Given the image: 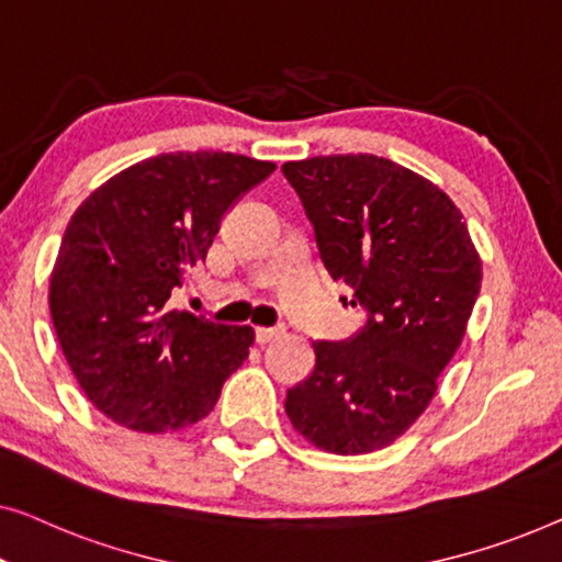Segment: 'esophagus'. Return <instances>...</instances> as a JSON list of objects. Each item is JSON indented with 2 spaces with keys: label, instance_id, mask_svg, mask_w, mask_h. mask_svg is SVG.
I'll list each match as a JSON object with an SVG mask.
<instances>
[{
  "label": "esophagus",
  "instance_id": "1",
  "mask_svg": "<svg viewBox=\"0 0 562 562\" xmlns=\"http://www.w3.org/2000/svg\"><path fill=\"white\" fill-rule=\"evenodd\" d=\"M255 336H257V344H259V346H265V344L274 341V338H278V336H282V328H267V326H259V328L255 330Z\"/></svg>",
  "mask_w": 562,
  "mask_h": 562
}]
</instances>
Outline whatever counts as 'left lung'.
Wrapping results in <instances>:
<instances>
[{
  "label": "left lung",
  "instance_id": "obj_1",
  "mask_svg": "<svg viewBox=\"0 0 562 562\" xmlns=\"http://www.w3.org/2000/svg\"><path fill=\"white\" fill-rule=\"evenodd\" d=\"M315 228L328 274L367 326L315 341L313 374L284 413L315 448L361 456L405 436L436 397L481 288V257L456 203L428 178L376 155L282 165Z\"/></svg>",
  "mask_w": 562,
  "mask_h": 562
}]
</instances>
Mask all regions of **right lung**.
Segmentation results:
<instances>
[{
  "mask_svg": "<svg viewBox=\"0 0 562 562\" xmlns=\"http://www.w3.org/2000/svg\"><path fill=\"white\" fill-rule=\"evenodd\" d=\"M278 168L234 153L134 162L78 205L50 272V315L93 407L134 432L191 428L255 344L251 326L170 311L221 218Z\"/></svg>",
  "mask_w": 562,
  "mask_h": 562,
  "instance_id": "1",
  "label": "right lung"
}]
</instances>
